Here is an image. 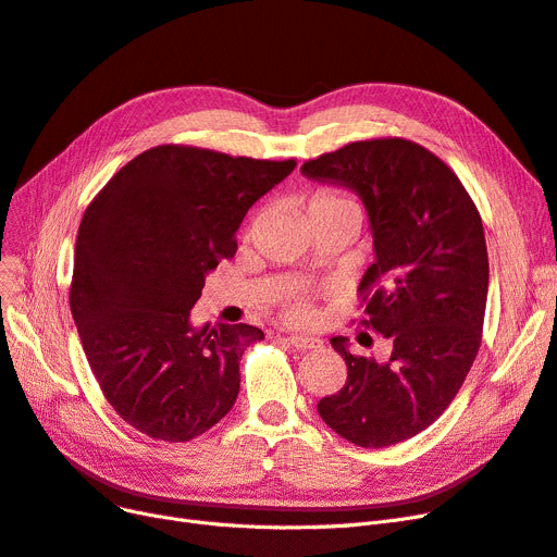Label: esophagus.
Returning <instances> with one entry per match:
<instances>
[{
    "instance_id": "esophagus-1",
    "label": "esophagus",
    "mask_w": 557,
    "mask_h": 557,
    "mask_svg": "<svg viewBox=\"0 0 557 557\" xmlns=\"http://www.w3.org/2000/svg\"><path fill=\"white\" fill-rule=\"evenodd\" d=\"M286 342H289V346L298 348V351H317V348L323 346L319 337H302V335H292L286 337Z\"/></svg>"
}]
</instances>
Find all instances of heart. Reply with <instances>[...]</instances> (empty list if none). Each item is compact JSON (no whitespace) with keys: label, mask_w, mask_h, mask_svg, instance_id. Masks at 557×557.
I'll list each match as a JSON object with an SVG mask.
<instances>
[{"label":"heart","mask_w":557,"mask_h":557,"mask_svg":"<svg viewBox=\"0 0 557 557\" xmlns=\"http://www.w3.org/2000/svg\"><path fill=\"white\" fill-rule=\"evenodd\" d=\"M307 211L312 213H351L360 222V206L356 199L348 195L333 190V188H321L310 197V203H307ZM284 314L294 323H310L314 317L312 305L307 298H292L284 307Z\"/></svg>","instance_id":"b5f03b06"}]
</instances>
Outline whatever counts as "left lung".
Listing matches in <instances>:
<instances>
[{
    "mask_svg": "<svg viewBox=\"0 0 557 557\" xmlns=\"http://www.w3.org/2000/svg\"><path fill=\"white\" fill-rule=\"evenodd\" d=\"M302 174L364 201L376 259L358 286L360 325L393 342L376 362L333 337L348 376L319 416L360 447L413 438L457 397L482 344L488 255L478 206L438 156L404 137L351 141L307 160Z\"/></svg>",
    "mask_w": 557,
    "mask_h": 557,
    "instance_id": "1",
    "label": "left lung"
}]
</instances>
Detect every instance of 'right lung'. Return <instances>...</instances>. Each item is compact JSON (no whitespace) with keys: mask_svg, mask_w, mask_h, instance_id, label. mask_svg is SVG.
I'll use <instances>...</instances> for the list:
<instances>
[{"mask_svg":"<svg viewBox=\"0 0 557 557\" xmlns=\"http://www.w3.org/2000/svg\"><path fill=\"white\" fill-rule=\"evenodd\" d=\"M296 160L160 144L106 183L79 222L71 312L102 395L141 434L188 443L230 413L263 333L190 325L203 280L236 255L250 206Z\"/></svg>","mask_w":557,"mask_h":557,"instance_id":"1","label":"right lung"}]
</instances>
